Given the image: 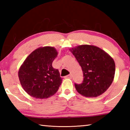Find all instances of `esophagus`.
I'll return each instance as SVG.
<instances>
[{
  "label": "esophagus",
  "instance_id": "esophagus-1",
  "mask_svg": "<svg viewBox=\"0 0 130 130\" xmlns=\"http://www.w3.org/2000/svg\"><path fill=\"white\" fill-rule=\"evenodd\" d=\"M65 78H68V79H71L72 78V75L71 74H69L67 76H65Z\"/></svg>",
  "mask_w": 130,
  "mask_h": 130
}]
</instances>
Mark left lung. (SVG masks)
I'll use <instances>...</instances> for the list:
<instances>
[{
	"instance_id": "1",
	"label": "left lung",
	"mask_w": 130,
	"mask_h": 130,
	"mask_svg": "<svg viewBox=\"0 0 130 130\" xmlns=\"http://www.w3.org/2000/svg\"><path fill=\"white\" fill-rule=\"evenodd\" d=\"M69 50L83 72V83L74 84L77 91L87 98H96L104 93L115 76L113 59L104 50L93 45H78Z\"/></svg>"
}]
</instances>
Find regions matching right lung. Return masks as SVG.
Instances as JSON below:
<instances>
[{
  "mask_svg": "<svg viewBox=\"0 0 130 130\" xmlns=\"http://www.w3.org/2000/svg\"><path fill=\"white\" fill-rule=\"evenodd\" d=\"M57 55L54 47H40L24 61L19 69L18 77L22 87L30 96L47 99L58 91L62 79L58 70L52 67Z\"/></svg>",
  "mask_w": 130,
  "mask_h": 130,
  "instance_id": "right-lung-1",
  "label": "right lung"
}]
</instances>
